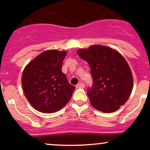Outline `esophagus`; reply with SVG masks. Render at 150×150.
<instances>
[{
	"mask_svg": "<svg viewBox=\"0 0 150 150\" xmlns=\"http://www.w3.org/2000/svg\"><path fill=\"white\" fill-rule=\"evenodd\" d=\"M77 88H84L85 87V84L83 82H80L76 85Z\"/></svg>",
	"mask_w": 150,
	"mask_h": 150,
	"instance_id": "obj_1",
	"label": "esophagus"
}]
</instances>
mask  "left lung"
Masks as SVG:
<instances>
[{
	"label": "left lung",
	"mask_w": 150,
	"mask_h": 150,
	"mask_svg": "<svg viewBox=\"0 0 150 150\" xmlns=\"http://www.w3.org/2000/svg\"><path fill=\"white\" fill-rule=\"evenodd\" d=\"M77 53L90 67L94 84L87 95L92 106L104 113L119 109L133 87L131 70L125 58L116 50L102 45L80 49Z\"/></svg>",
	"instance_id": "obj_1"
}]
</instances>
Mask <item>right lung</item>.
Listing matches in <instances>:
<instances>
[{
    "label": "right lung",
    "mask_w": 150,
    "mask_h": 150,
    "mask_svg": "<svg viewBox=\"0 0 150 150\" xmlns=\"http://www.w3.org/2000/svg\"><path fill=\"white\" fill-rule=\"evenodd\" d=\"M65 51L47 50L25 66L22 75L24 94L34 108L42 113L59 111L71 99L75 86L62 72Z\"/></svg>",
    "instance_id": "obj_1"
}]
</instances>
